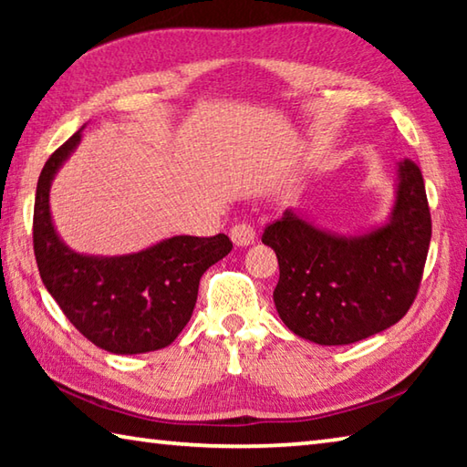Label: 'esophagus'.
I'll return each mask as SVG.
<instances>
[{
	"instance_id": "1",
	"label": "esophagus",
	"mask_w": 467,
	"mask_h": 467,
	"mask_svg": "<svg viewBox=\"0 0 467 467\" xmlns=\"http://www.w3.org/2000/svg\"><path fill=\"white\" fill-rule=\"evenodd\" d=\"M231 239L236 247H247L255 243V228L249 223H239L231 228Z\"/></svg>"
}]
</instances>
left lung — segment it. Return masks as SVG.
Returning a JSON list of instances; mask_svg holds the SVG:
<instances>
[{
    "label": "left lung",
    "mask_w": 467,
    "mask_h": 467,
    "mask_svg": "<svg viewBox=\"0 0 467 467\" xmlns=\"http://www.w3.org/2000/svg\"><path fill=\"white\" fill-rule=\"evenodd\" d=\"M391 220L344 239L286 212L267 224L262 243L278 255L274 303L296 336L321 346L358 342L398 323L420 288L431 244V210L422 172L398 164Z\"/></svg>",
    "instance_id": "1"
}]
</instances>
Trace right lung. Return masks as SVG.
<instances>
[{"instance_id":"right-lung-1","label":"right lung","mask_w":467,"mask_h":467,"mask_svg":"<svg viewBox=\"0 0 467 467\" xmlns=\"http://www.w3.org/2000/svg\"><path fill=\"white\" fill-rule=\"evenodd\" d=\"M80 138L76 131L55 150L38 177L33 216L38 274L63 315L94 346L113 354L161 350L192 319L200 278L231 253L233 241L226 234L172 236L121 257H88L66 247L51 223L49 187Z\"/></svg>"}]
</instances>
